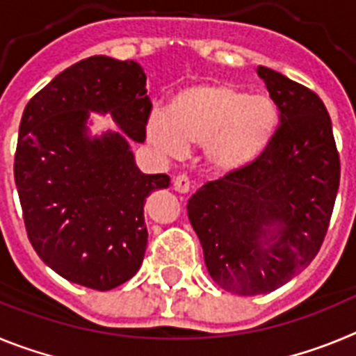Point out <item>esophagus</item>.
<instances>
[{"label":"esophagus","instance_id":"1","mask_svg":"<svg viewBox=\"0 0 356 356\" xmlns=\"http://www.w3.org/2000/svg\"><path fill=\"white\" fill-rule=\"evenodd\" d=\"M172 187H175V191H178V193L185 194L191 191V180H188L187 175H178L175 176V180H172Z\"/></svg>","mask_w":356,"mask_h":356}]
</instances>
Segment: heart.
Segmentation results:
<instances>
[{"label": "heart", "mask_w": 356, "mask_h": 356, "mask_svg": "<svg viewBox=\"0 0 356 356\" xmlns=\"http://www.w3.org/2000/svg\"><path fill=\"white\" fill-rule=\"evenodd\" d=\"M278 122V106L267 94L209 81L181 89L169 103V112L155 110L147 119L146 135L151 146L168 156L203 146L210 169L228 175L262 155Z\"/></svg>", "instance_id": "b5f03b06"}]
</instances>
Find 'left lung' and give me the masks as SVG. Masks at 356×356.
<instances>
[{"instance_id": "1", "label": "left lung", "mask_w": 356, "mask_h": 356, "mask_svg": "<svg viewBox=\"0 0 356 356\" xmlns=\"http://www.w3.org/2000/svg\"><path fill=\"white\" fill-rule=\"evenodd\" d=\"M257 72L280 112L271 144L248 168L207 181L187 203L210 276L241 296L275 291L312 262L341 181L321 97L269 67Z\"/></svg>"}]
</instances>
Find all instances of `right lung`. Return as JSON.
<instances>
[{
	"instance_id": "add662e5",
	"label": "right lung",
	"mask_w": 356,
	"mask_h": 356,
	"mask_svg": "<svg viewBox=\"0 0 356 356\" xmlns=\"http://www.w3.org/2000/svg\"><path fill=\"white\" fill-rule=\"evenodd\" d=\"M146 74L134 60L96 55L62 71L28 102L14 178L31 246L72 284L110 291L139 271L147 246L144 201L169 187L143 175L127 137L87 135L89 110L108 112L137 143L151 114Z\"/></svg>"
}]
</instances>
